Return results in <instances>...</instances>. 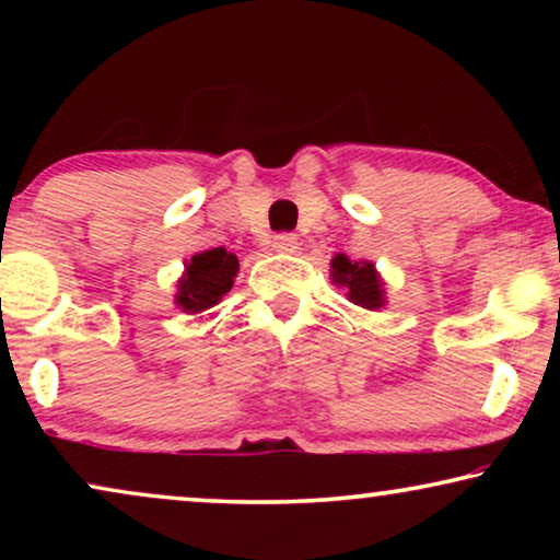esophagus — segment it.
I'll return each mask as SVG.
<instances>
[{
    "mask_svg": "<svg viewBox=\"0 0 560 560\" xmlns=\"http://www.w3.org/2000/svg\"><path fill=\"white\" fill-rule=\"evenodd\" d=\"M272 247H275V252H282V255H295V252H298V236L288 234V232L275 234L272 236Z\"/></svg>",
    "mask_w": 560,
    "mask_h": 560,
    "instance_id": "esophagus-1",
    "label": "esophagus"
}]
</instances>
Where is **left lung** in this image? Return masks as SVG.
<instances>
[{"mask_svg":"<svg viewBox=\"0 0 560 560\" xmlns=\"http://www.w3.org/2000/svg\"><path fill=\"white\" fill-rule=\"evenodd\" d=\"M331 280L347 288V298L359 308L377 311L385 305V282L372 262H354L347 255H336L331 259Z\"/></svg>","mask_w":560,"mask_h":560,"instance_id":"1","label":"left lung"}]
</instances>
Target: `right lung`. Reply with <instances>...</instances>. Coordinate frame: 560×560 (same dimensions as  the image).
I'll return each instance as SVG.
<instances>
[{"label": "right lung", "mask_w": 560, "mask_h": 560, "mask_svg": "<svg viewBox=\"0 0 560 560\" xmlns=\"http://www.w3.org/2000/svg\"><path fill=\"white\" fill-rule=\"evenodd\" d=\"M236 272H240V259L224 247L198 252L190 257V262H186L175 303L186 313L211 308L232 290Z\"/></svg>", "instance_id": "obj_1"}]
</instances>
